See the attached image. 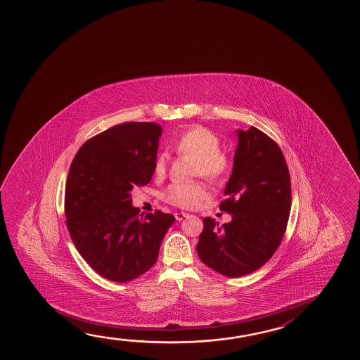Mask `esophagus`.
<instances>
[{
	"mask_svg": "<svg viewBox=\"0 0 360 360\" xmlns=\"http://www.w3.org/2000/svg\"><path fill=\"white\" fill-rule=\"evenodd\" d=\"M174 217H176V219H177V221H183L186 217H188V214H187V213H184V212H178V213L174 214Z\"/></svg>",
	"mask_w": 360,
	"mask_h": 360,
	"instance_id": "esophagus-1",
	"label": "esophagus"
}]
</instances>
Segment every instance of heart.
<instances>
[{"label": "heart", "mask_w": 360, "mask_h": 360, "mask_svg": "<svg viewBox=\"0 0 360 360\" xmlns=\"http://www.w3.org/2000/svg\"><path fill=\"white\" fill-rule=\"evenodd\" d=\"M219 147L221 139L218 134L203 126H194L184 131L171 146L178 155L193 160L195 174H200L208 181H221L232 169L231 157L219 150ZM166 166L165 155H157L153 166L155 176L165 174ZM207 195L208 193L202 183H172L163 192V200L178 208L192 210L200 207Z\"/></svg>", "instance_id": "obj_1"}]
</instances>
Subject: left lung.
Wrapping results in <instances>:
<instances>
[{"mask_svg":"<svg viewBox=\"0 0 360 360\" xmlns=\"http://www.w3.org/2000/svg\"><path fill=\"white\" fill-rule=\"evenodd\" d=\"M219 208L232 221L203 219L197 253L205 266L229 278L264 266L282 243L292 205L290 176L277 142L258 128L238 131L232 176Z\"/></svg>","mask_w":360,"mask_h":360,"instance_id":"obj_1","label":"left lung"}]
</instances>
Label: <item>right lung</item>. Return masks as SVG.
I'll return each mask as SVG.
<instances>
[{
  "instance_id": "obj_1",
  "label": "right lung",
  "mask_w": 360,
  "mask_h": 360,
  "mask_svg": "<svg viewBox=\"0 0 360 360\" xmlns=\"http://www.w3.org/2000/svg\"><path fill=\"white\" fill-rule=\"evenodd\" d=\"M162 127L127 122L82 144L65 191L67 228L78 253L101 277L133 281L155 266L162 240L176 221L160 210L139 217L133 187L148 184Z\"/></svg>"
}]
</instances>
